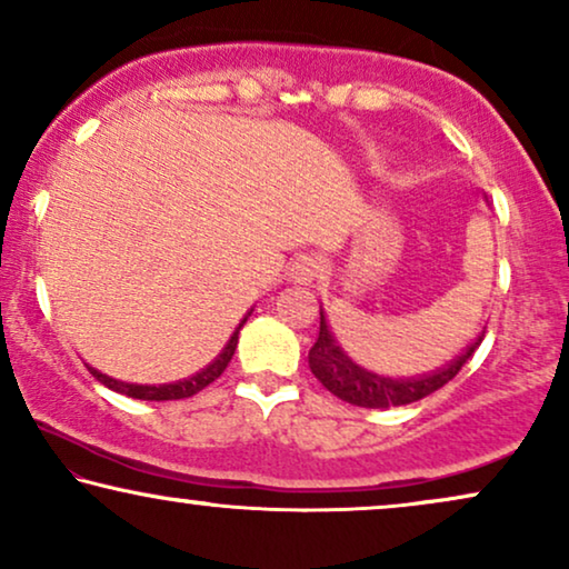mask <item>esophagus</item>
I'll return each mask as SVG.
<instances>
[{
  "instance_id": "esophagus-1",
  "label": "esophagus",
  "mask_w": 569,
  "mask_h": 569,
  "mask_svg": "<svg viewBox=\"0 0 569 569\" xmlns=\"http://www.w3.org/2000/svg\"><path fill=\"white\" fill-rule=\"evenodd\" d=\"M317 272H320V260H317L315 254H299L297 260L291 262V280L293 283H301V286H307V283H312V280L317 278Z\"/></svg>"
}]
</instances>
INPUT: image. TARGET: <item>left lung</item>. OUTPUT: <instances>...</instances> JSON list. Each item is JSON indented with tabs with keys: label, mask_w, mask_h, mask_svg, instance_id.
<instances>
[{
	"label": "left lung",
	"mask_w": 569,
	"mask_h": 569,
	"mask_svg": "<svg viewBox=\"0 0 569 569\" xmlns=\"http://www.w3.org/2000/svg\"><path fill=\"white\" fill-rule=\"evenodd\" d=\"M481 338L483 336L476 338L463 353L456 356L450 363H445V367H437L435 372L408 377V380H392V377L375 375L351 361V356H348L343 348L338 346V340L332 338L328 320H325V312L320 307V336H317L315 346L309 348V369H312V375L332 392V396H338L340 400H346V403L351 406H408L431 396V392H437L439 388H445V385L463 369V363L471 359L476 348L481 346Z\"/></svg>",
	"instance_id": "1"
}]
</instances>
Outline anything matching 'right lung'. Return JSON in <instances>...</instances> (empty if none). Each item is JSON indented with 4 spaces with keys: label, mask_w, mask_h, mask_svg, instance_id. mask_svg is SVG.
Wrapping results in <instances>:
<instances>
[{
    "label": "right lung",
    "mask_w": 569,
    "mask_h": 569,
    "mask_svg": "<svg viewBox=\"0 0 569 569\" xmlns=\"http://www.w3.org/2000/svg\"><path fill=\"white\" fill-rule=\"evenodd\" d=\"M247 315H252V312H247ZM244 322H247V317L239 322L237 332H233V336L229 338V343L223 346V351L218 353L216 359L210 361L206 369H202V372L187 377V380H179V382H171V385H158V388H156V385H130V382L111 380V377L101 375V372H98V369H90V372H93L96 380L103 382L109 390H117V392H121V396H130V398H138V400H179V398H192L194 392H200L202 388H208L210 382H216L218 377L223 375V369L229 367L231 356H233V351H237V343H239V330H241V325H244Z\"/></svg>",
    "instance_id": "add662e5"
}]
</instances>
